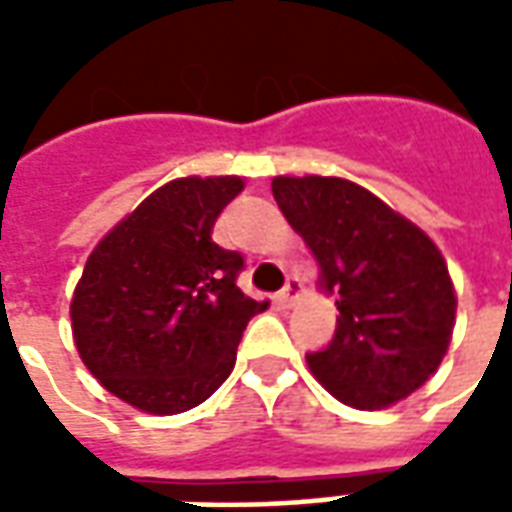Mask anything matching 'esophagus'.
Wrapping results in <instances>:
<instances>
[{
  "label": "esophagus",
  "mask_w": 512,
  "mask_h": 512,
  "mask_svg": "<svg viewBox=\"0 0 512 512\" xmlns=\"http://www.w3.org/2000/svg\"><path fill=\"white\" fill-rule=\"evenodd\" d=\"M304 293V285H301L299 279H288V285L282 288V293L277 296V301L285 307V310H290L296 301H299V296Z\"/></svg>",
  "instance_id": "obj_1"
}]
</instances>
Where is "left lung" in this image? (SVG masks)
Instances as JSON below:
<instances>
[{"instance_id": "1", "label": "left lung", "mask_w": 512, "mask_h": 512, "mask_svg": "<svg viewBox=\"0 0 512 512\" xmlns=\"http://www.w3.org/2000/svg\"><path fill=\"white\" fill-rule=\"evenodd\" d=\"M271 191L337 296V332L307 356L310 373L345 406L376 411L417 392L450 348L458 296L422 227L354 180L277 175Z\"/></svg>"}]
</instances>
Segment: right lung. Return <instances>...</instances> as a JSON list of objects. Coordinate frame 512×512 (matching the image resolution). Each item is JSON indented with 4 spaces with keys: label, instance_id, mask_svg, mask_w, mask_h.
Instances as JSON below:
<instances>
[{
    "label": "right lung",
    "instance_id": "1",
    "mask_svg": "<svg viewBox=\"0 0 512 512\" xmlns=\"http://www.w3.org/2000/svg\"><path fill=\"white\" fill-rule=\"evenodd\" d=\"M238 175L158 186L95 244L71 299L84 367L145 414L200 406L233 373L246 323L268 307L235 285L238 252L213 244Z\"/></svg>",
    "mask_w": 512,
    "mask_h": 512
}]
</instances>
